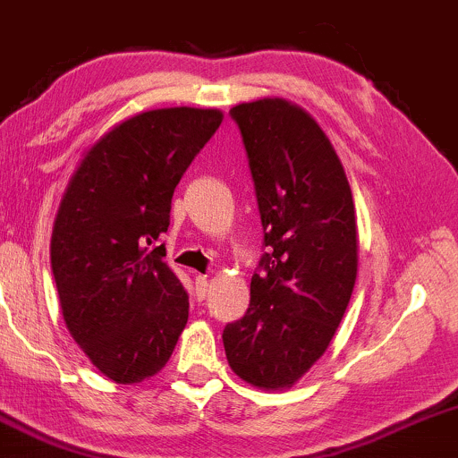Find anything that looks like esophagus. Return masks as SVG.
<instances>
[{
  "mask_svg": "<svg viewBox=\"0 0 458 458\" xmlns=\"http://www.w3.org/2000/svg\"><path fill=\"white\" fill-rule=\"evenodd\" d=\"M208 288H211V282H208L207 275H198L196 277V294L200 296V299H205L208 294Z\"/></svg>",
  "mask_w": 458,
  "mask_h": 458,
  "instance_id": "1",
  "label": "esophagus"
}]
</instances>
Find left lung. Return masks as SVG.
<instances>
[{"label": "left lung", "instance_id": "1", "mask_svg": "<svg viewBox=\"0 0 458 458\" xmlns=\"http://www.w3.org/2000/svg\"><path fill=\"white\" fill-rule=\"evenodd\" d=\"M250 159L264 251L250 307L225 324L230 367L251 386L290 388L335 337L358 271L348 176L311 114L282 98L230 108Z\"/></svg>", "mask_w": 458, "mask_h": 458}]
</instances>
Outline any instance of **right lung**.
Wrapping results in <instances>:
<instances>
[{
    "label": "right lung",
    "instance_id": "obj_1",
    "mask_svg": "<svg viewBox=\"0 0 458 458\" xmlns=\"http://www.w3.org/2000/svg\"><path fill=\"white\" fill-rule=\"evenodd\" d=\"M224 114L157 108L106 131L68 181L51 267L70 335L108 379L136 384L166 365L190 301L164 262L174 187Z\"/></svg>",
    "mask_w": 458,
    "mask_h": 458
}]
</instances>
